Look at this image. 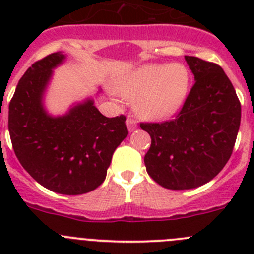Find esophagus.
Masks as SVG:
<instances>
[{
    "label": "esophagus",
    "instance_id": "1",
    "mask_svg": "<svg viewBox=\"0 0 254 254\" xmlns=\"http://www.w3.org/2000/svg\"><path fill=\"white\" fill-rule=\"evenodd\" d=\"M127 129H129V131H134V130L137 127L136 119H134V118H131V117H127Z\"/></svg>",
    "mask_w": 254,
    "mask_h": 254
}]
</instances>
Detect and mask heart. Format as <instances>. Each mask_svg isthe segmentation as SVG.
Here are the masks:
<instances>
[{
  "label": "heart",
  "mask_w": 254,
  "mask_h": 254,
  "mask_svg": "<svg viewBox=\"0 0 254 254\" xmlns=\"http://www.w3.org/2000/svg\"><path fill=\"white\" fill-rule=\"evenodd\" d=\"M189 72L181 64H150L130 73L120 83L123 97L136 101V112L146 119H165L186 101Z\"/></svg>",
  "instance_id": "obj_1"
}]
</instances>
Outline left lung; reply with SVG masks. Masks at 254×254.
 Wrapping results in <instances>:
<instances>
[{"mask_svg": "<svg viewBox=\"0 0 254 254\" xmlns=\"http://www.w3.org/2000/svg\"><path fill=\"white\" fill-rule=\"evenodd\" d=\"M194 75L175 119L141 123L151 136L146 171L163 188L183 190L211 181L230 160L241 123V103L221 67L184 56Z\"/></svg>", "mask_w": 254, "mask_h": 254, "instance_id": "8db88e82", "label": "left lung"}]
</instances>
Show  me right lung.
<instances>
[{"label": "right lung", "instance_id": "1", "mask_svg": "<svg viewBox=\"0 0 254 254\" xmlns=\"http://www.w3.org/2000/svg\"><path fill=\"white\" fill-rule=\"evenodd\" d=\"M65 55L54 53L28 68L9 103L8 130L18 161L49 190L79 195L94 190L106 179L115 148L127 136L124 115L107 118L93 99L51 117L43 96L53 68Z\"/></svg>", "mask_w": 254, "mask_h": 254}]
</instances>
